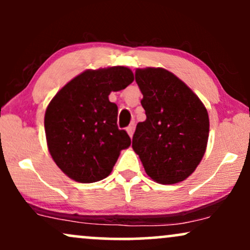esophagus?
Instances as JSON below:
<instances>
[{"mask_svg":"<svg viewBox=\"0 0 250 250\" xmlns=\"http://www.w3.org/2000/svg\"><path fill=\"white\" fill-rule=\"evenodd\" d=\"M134 129H135V125L134 123H130V125H128L127 127V133L129 134V136H133V134H134Z\"/></svg>","mask_w":250,"mask_h":250,"instance_id":"obj_1","label":"esophagus"}]
</instances>
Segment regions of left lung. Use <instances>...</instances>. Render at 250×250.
I'll use <instances>...</instances> for the list:
<instances>
[{"label":"left lung","instance_id":"8db88e82","mask_svg":"<svg viewBox=\"0 0 250 250\" xmlns=\"http://www.w3.org/2000/svg\"><path fill=\"white\" fill-rule=\"evenodd\" d=\"M135 80L147 119L137 123L134 151L150 179L162 185L181 182L205 155L207 109L185 82L163 68L137 69Z\"/></svg>","mask_w":250,"mask_h":250}]
</instances>
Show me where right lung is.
Returning <instances> with one entry per match:
<instances>
[{"label":"right lung","instance_id":"add662e5","mask_svg":"<svg viewBox=\"0 0 250 250\" xmlns=\"http://www.w3.org/2000/svg\"><path fill=\"white\" fill-rule=\"evenodd\" d=\"M134 74L127 67L85 70L51 100L44 116L49 153L61 170L81 183L101 181L113 170L122 149L130 146L117 127L111 91L127 88Z\"/></svg>","mask_w":250,"mask_h":250}]
</instances>
